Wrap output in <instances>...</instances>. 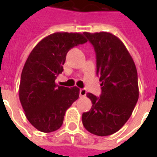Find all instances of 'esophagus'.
Segmentation results:
<instances>
[{
	"instance_id": "34e87169",
	"label": "esophagus",
	"mask_w": 157,
	"mask_h": 157,
	"mask_svg": "<svg viewBox=\"0 0 157 157\" xmlns=\"http://www.w3.org/2000/svg\"><path fill=\"white\" fill-rule=\"evenodd\" d=\"M86 94V89H80V96H81V97H85Z\"/></svg>"
}]
</instances>
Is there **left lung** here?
<instances>
[{
	"label": "left lung",
	"instance_id": "8db88e82",
	"mask_svg": "<svg viewBox=\"0 0 157 157\" xmlns=\"http://www.w3.org/2000/svg\"><path fill=\"white\" fill-rule=\"evenodd\" d=\"M97 57V74L102 94L86 93L92 109L82 113V124L93 135L107 136L128 121L139 98L137 70L123 42L110 33L85 32Z\"/></svg>",
	"mask_w": 157,
	"mask_h": 157
}]
</instances>
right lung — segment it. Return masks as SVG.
Returning <instances> with one entry per match:
<instances>
[{
  "label": "right lung",
  "mask_w": 157,
  "mask_h": 157,
  "mask_svg": "<svg viewBox=\"0 0 157 157\" xmlns=\"http://www.w3.org/2000/svg\"><path fill=\"white\" fill-rule=\"evenodd\" d=\"M87 40L79 33H55L33 48L22 69L19 99L30 124L44 133L61 127L66 110L79 98L80 89L57 86L68 51Z\"/></svg>",
  "instance_id": "add662e5"
}]
</instances>
